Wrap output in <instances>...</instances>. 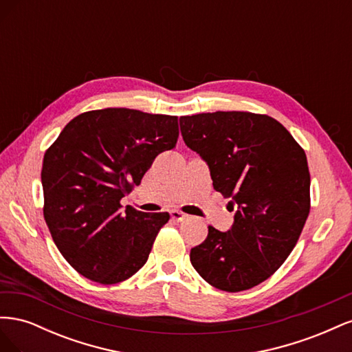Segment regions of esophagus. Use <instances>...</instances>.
Listing matches in <instances>:
<instances>
[{
    "instance_id": "obj_1",
    "label": "esophagus",
    "mask_w": 352,
    "mask_h": 352,
    "mask_svg": "<svg viewBox=\"0 0 352 352\" xmlns=\"http://www.w3.org/2000/svg\"><path fill=\"white\" fill-rule=\"evenodd\" d=\"M170 217H172V220L182 221V220H185L188 216L184 214V212L179 211V210H172V211H170Z\"/></svg>"
}]
</instances>
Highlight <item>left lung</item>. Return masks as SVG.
<instances>
[{
    "mask_svg": "<svg viewBox=\"0 0 352 352\" xmlns=\"http://www.w3.org/2000/svg\"><path fill=\"white\" fill-rule=\"evenodd\" d=\"M185 144L210 168L212 186L235 211L228 232L208 226L190 263L211 286L247 291L278 270L310 212V172L302 148L272 117L216 111L179 119Z\"/></svg>",
    "mask_w": 352,
    "mask_h": 352,
    "instance_id": "1",
    "label": "left lung"
}]
</instances>
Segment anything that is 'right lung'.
Returning a JSON list of instances; mask_svg holds the SVG:
<instances>
[{
    "label": "right lung",
    "mask_w": 352,
    "mask_h": 352,
    "mask_svg": "<svg viewBox=\"0 0 352 352\" xmlns=\"http://www.w3.org/2000/svg\"><path fill=\"white\" fill-rule=\"evenodd\" d=\"M177 136L176 116L104 109L74 117L47 150L44 217L63 257L85 278L119 283L146 263L168 212L123 211L120 199Z\"/></svg>",
    "instance_id": "add662e5"
}]
</instances>
